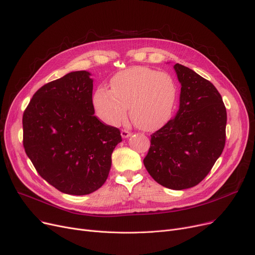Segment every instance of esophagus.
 I'll return each mask as SVG.
<instances>
[{"label":"esophagus","instance_id":"esophagus-1","mask_svg":"<svg viewBox=\"0 0 255 255\" xmlns=\"http://www.w3.org/2000/svg\"><path fill=\"white\" fill-rule=\"evenodd\" d=\"M131 136V133L128 131V130H127V129H123L122 130V137L124 138V139H127V138H128V137H130Z\"/></svg>","mask_w":255,"mask_h":255}]
</instances>
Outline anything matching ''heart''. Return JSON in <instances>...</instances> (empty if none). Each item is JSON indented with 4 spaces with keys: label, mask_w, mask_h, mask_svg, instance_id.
<instances>
[{
    "label": "heart",
    "mask_w": 255,
    "mask_h": 255,
    "mask_svg": "<svg viewBox=\"0 0 255 255\" xmlns=\"http://www.w3.org/2000/svg\"><path fill=\"white\" fill-rule=\"evenodd\" d=\"M111 89L100 86L94 95L98 117L107 125L121 126L128 116L140 129L158 128L171 116L177 88L168 73L146 67H132L115 74Z\"/></svg>",
    "instance_id": "1"
}]
</instances>
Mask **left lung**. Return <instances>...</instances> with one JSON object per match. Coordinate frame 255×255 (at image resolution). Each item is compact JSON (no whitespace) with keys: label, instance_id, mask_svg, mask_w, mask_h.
<instances>
[{"label":"left lung","instance_id":"1","mask_svg":"<svg viewBox=\"0 0 255 255\" xmlns=\"http://www.w3.org/2000/svg\"><path fill=\"white\" fill-rule=\"evenodd\" d=\"M174 70L181 84L179 109L166 126L151 134L143 161L157 183L182 190L199 184L221 155L227 110L210 81L180 64Z\"/></svg>","mask_w":255,"mask_h":255}]
</instances>
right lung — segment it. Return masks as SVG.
Listing matches in <instances>:
<instances>
[{"mask_svg": "<svg viewBox=\"0 0 255 255\" xmlns=\"http://www.w3.org/2000/svg\"><path fill=\"white\" fill-rule=\"evenodd\" d=\"M75 71L42 86L23 117V147L39 175L59 191L84 196L107 180L118 128L94 115V80Z\"/></svg>", "mask_w": 255, "mask_h": 255, "instance_id": "obj_1", "label": "right lung"}]
</instances>
